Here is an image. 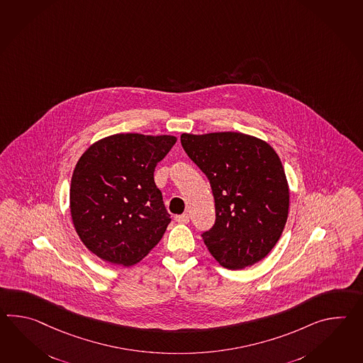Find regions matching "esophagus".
I'll return each mask as SVG.
<instances>
[{
    "label": "esophagus",
    "mask_w": 363,
    "mask_h": 363,
    "mask_svg": "<svg viewBox=\"0 0 363 363\" xmlns=\"http://www.w3.org/2000/svg\"><path fill=\"white\" fill-rule=\"evenodd\" d=\"M174 220L179 223V224H187L190 221V215L189 213H184V215H178L174 218Z\"/></svg>",
    "instance_id": "34e87169"
}]
</instances>
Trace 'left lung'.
I'll use <instances>...</instances> for the list:
<instances>
[{"instance_id":"1","label":"left lung","mask_w":363,"mask_h":363,"mask_svg":"<svg viewBox=\"0 0 363 363\" xmlns=\"http://www.w3.org/2000/svg\"><path fill=\"white\" fill-rule=\"evenodd\" d=\"M181 143L210 181L216 221L201 234L211 255L228 269L266 258L289 213V186L281 160L259 138L224 131L182 134Z\"/></svg>"}]
</instances>
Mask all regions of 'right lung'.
Segmentation results:
<instances>
[{"mask_svg":"<svg viewBox=\"0 0 363 363\" xmlns=\"http://www.w3.org/2000/svg\"><path fill=\"white\" fill-rule=\"evenodd\" d=\"M173 135L114 134L89 145L70 186L74 228L91 252L129 267L145 258L170 223L153 172Z\"/></svg>","mask_w":363,"mask_h":363,"instance_id":"right-lung-1","label":"right lung"}]
</instances>
